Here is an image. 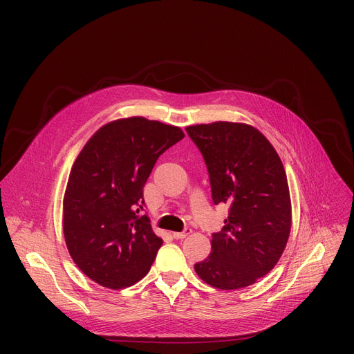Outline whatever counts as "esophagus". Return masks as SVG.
<instances>
[{
	"label": "esophagus",
	"instance_id": "obj_1",
	"mask_svg": "<svg viewBox=\"0 0 354 354\" xmlns=\"http://www.w3.org/2000/svg\"><path fill=\"white\" fill-rule=\"evenodd\" d=\"M191 232H192V230L187 228V230H183L182 232H172V236L176 238V239H183V238H187Z\"/></svg>",
	"mask_w": 354,
	"mask_h": 354
}]
</instances>
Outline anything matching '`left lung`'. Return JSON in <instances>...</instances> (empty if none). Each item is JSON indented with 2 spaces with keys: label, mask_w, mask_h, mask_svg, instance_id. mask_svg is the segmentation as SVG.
Instances as JSON below:
<instances>
[{
  "label": "left lung",
  "mask_w": 354,
  "mask_h": 354,
  "mask_svg": "<svg viewBox=\"0 0 354 354\" xmlns=\"http://www.w3.org/2000/svg\"><path fill=\"white\" fill-rule=\"evenodd\" d=\"M205 159L212 201L230 207L211 254L195 264L201 280L238 290L268 274L283 255L291 230V199L283 162L254 126L214 122L188 126Z\"/></svg>",
  "instance_id": "8db88e82"
}]
</instances>
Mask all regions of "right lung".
Wrapping results in <instances>:
<instances>
[{
    "instance_id": "add662e5",
    "label": "right lung",
    "mask_w": 354,
    "mask_h": 354,
    "mask_svg": "<svg viewBox=\"0 0 354 354\" xmlns=\"http://www.w3.org/2000/svg\"><path fill=\"white\" fill-rule=\"evenodd\" d=\"M182 129L140 116L102 126L74 160L63 199V232L76 266L102 287L133 286L151 270L162 239L142 209L158 158Z\"/></svg>"
}]
</instances>
